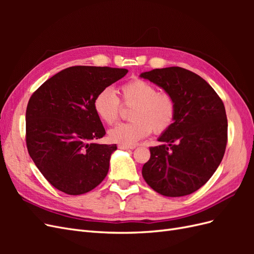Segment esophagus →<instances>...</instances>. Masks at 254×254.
Listing matches in <instances>:
<instances>
[{
    "label": "esophagus",
    "mask_w": 254,
    "mask_h": 254,
    "mask_svg": "<svg viewBox=\"0 0 254 254\" xmlns=\"http://www.w3.org/2000/svg\"><path fill=\"white\" fill-rule=\"evenodd\" d=\"M119 148L121 149H134L135 146H126V145H120Z\"/></svg>",
    "instance_id": "34e87169"
}]
</instances>
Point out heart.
Wrapping results in <instances>:
<instances>
[{
    "instance_id": "obj_1",
    "label": "heart",
    "mask_w": 254,
    "mask_h": 254,
    "mask_svg": "<svg viewBox=\"0 0 254 254\" xmlns=\"http://www.w3.org/2000/svg\"><path fill=\"white\" fill-rule=\"evenodd\" d=\"M123 101L134 106L130 113L132 122L122 123L109 130V140L121 145L133 146L150 134L165 132L173 125L176 117V103L167 93H160L153 84L143 79H134L121 89ZM94 110L106 124L118 121L121 104L111 88L98 92L94 98Z\"/></svg>"
}]
</instances>
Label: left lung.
I'll return each instance as SVG.
<instances>
[{
	"instance_id": "obj_1",
	"label": "left lung",
	"mask_w": 254,
	"mask_h": 254,
	"mask_svg": "<svg viewBox=\"0 0 254 254\" xmlns=\"http://www.w3.org/2000/svg\"><path fill=\"white\" fill-rule=\"evenodd\" d=\"M176 103L172 127L150 147L142 168L146 183L157 193L181 197L194 193L217 170L225 155L228 122L224 103L200 76L179 66L143 72Z\"/></svg>"
}]
</instances>
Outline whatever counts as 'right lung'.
I'll list each match as a JSON object with an SVG mask.
<instances>
[{"instance_id":"1","label":"right lung","mask_w":254,"mask_h":254,"mask_svg":"<svg viewBox=\"0 0 254 254\" xmlns=\"http://www.w3.org/2000/svg\"><path fill=\"white\" fill-rule=\"evenodd\" d=\"M127 72L109 66H70L48 79L29 98L27 150L54 188L81 195L106 178L118 147L94 142L106 131L93 103L98 92Z\"/></svg>"}]
</instances>
